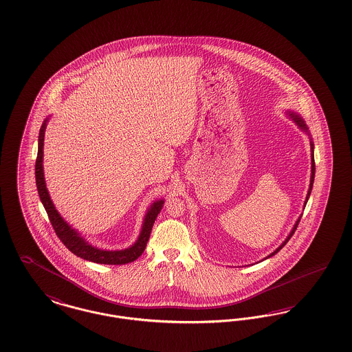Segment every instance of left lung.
I'll return each mask as SVG.
<instances>
[{
    "label": "left lung",
    "instance_id": "obj_1",
    "mask_svg": "<svg viewBox=\"0 0 352 352\" xmlns=\"http://www.w3.org/2000/svg\"><path fill=\"white\" fill-rule=\"evenodd\" d=\"M292 116V118H294V121L296 122V124H299V127L300 129H303V130H306L307 131V126L305 124V122H303V120L302 118H299L298 116H295V114H291ZM314 178H315V161H314V145H312V142H311V181H310V190H309V194H307V198H306V202H305V206H306V204H307V201H309V197H310L311 194V190H312V185H314ZM299 222H300V218L296 221V223H295V226H294V228H292V231L289 232V236H287V239L279 246V248H276L271 255H269L267 258H270V256H272V255H275L279 250L282 248H285V245L289 242V238L294 235V232H295V230H296V228H298V225H299Z\"/></svg>",
    "mask_w": 352,
    "mask_h": 352
}]
</instances>
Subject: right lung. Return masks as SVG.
<instances>
[{
    "label": "right lung",
    "mask_w": 352,
    "mask_h": 352,
    "mask_svg": "<svg viewBox=\"0 0 352 352\" xmlns=\"http://www.w3.org/2000/svg\"><path fill=\"white\" fill-rule=\"evenodd\" d=\"M45 129H46V121L43 122L40 130V137H38V154L36 160V184H37V190L38 195L41 199L42 205L45 207L49 221L52 226L54 228L57 236L61 239L66 248H69L74 255L94 262V263H101V265H126L130 262H134L137 258H140L145 250L147 241L150 238V232L153 225L155 222V218L158 217L164 201H157L153 204V206L148 208L145 217V222L142 226L141 235L138 241L131 246V248L121 250V251H104L100 248H93L87 245L82 238L70 228L61 215L57 212L54 208V205L49 197V192L46 190L45 185V178H43V168H42V157H43V137H45Z\"/></svg>",
    "instance_id": "obj_1"
}]
</instances>
